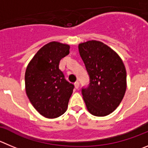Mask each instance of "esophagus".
<instances>
[{
    "label": "esophagus",
    "mask_w": 148,
    "mask_h": 148,
    "mask_svg": "<svg viewBox=\"0 0 148 148\" xmlns=\"http://www.w3.org/2000/svg\"><path fill=\"white\" fill-rule=\"evenodd\" d=\"M74 86H75L76 89H78L79 86V82H76L75 83H74Z\"/></svg>",
    "instance_id": "34e87169"
}]
</instances>
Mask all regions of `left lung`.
<instances>
[{"label": "left lung", "instance_id": "1", "mask_svg": "<svg viewBox=\"0 0 148 148\" xmlns=\"http://www.w3.org/2000/svg\"><path fill=\"white\" fill-rule=\"evenodd\" d=\"M79 52L89 75V84L82 88L87 109L103 117L119 106L126 90V71L121 58L101 41L79 45Z\"/></svg>", "mask_w": 148, "mask_h": 148}]
</instances>
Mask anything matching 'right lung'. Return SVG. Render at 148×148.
<instances>
[{"mask_svg": "<svg viewBox=\"0 0 148 148\" xmlns=\"http://www.w3.org/2000/svg\"><path fill=\"white\" fill-rule=\"evenodd\" d=\"M69 46L52 41L37 52L26 69V93L34 108L45 118L66 111L74 85L65 79L59 63L69 54Z\"/></svg>", "mask_w": 148, "mask_h": 148, "instance_id": "obj_1", "label": "right lung"}]
</instances>
